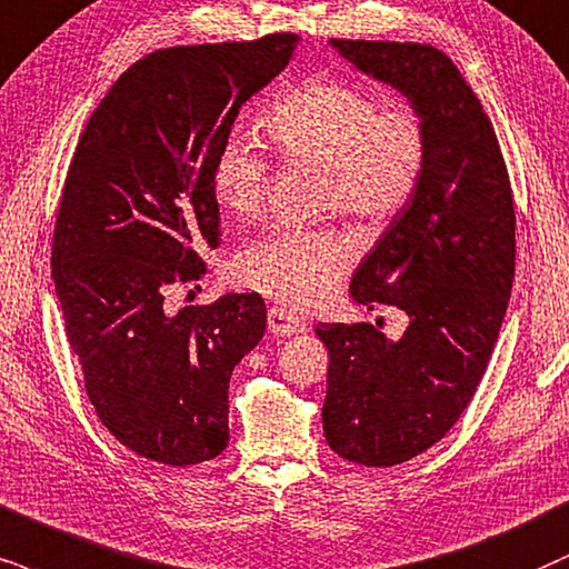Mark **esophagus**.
Here are the masks:
<instances>
[{"instance_id": "obj_1", "label": "esophagus", "mask_w": 569, "mask_h": 569, "mask_svg": "<svg viewBox=\"0 0 569 569\" xmlns=\"http://www.w3.org/2000/svg\"><path fill=\"white\" fill-rule=\"evenodd\" d=\"M268 328L272 336H293L305 333V320L299 315L289 312L286 307H270L268 309Z\"/></svg>"}]
</instances>
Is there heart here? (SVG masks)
<instances>
[{"label":"heart","instance_id":"b5f03b06","mask_svg":"<svg viewBox=\"0 0 569 569\" xmlns=\"http://www.w3.org/2000/svg\"><path fill=\"white\" fill-rule=\"evenodd\" d=\"M278 160L320 168V210L380 228L407 210L428 164V126L415 107H383L349 81H309L262 114ZM270 162L243 136L214 157L212 193L226 212L251 220L262 212ZM349 241L333 228H276L247 243L233 272L251 291L297 309L336 289L349 268Z\"/></svg>","mask_w":569,"mask_h":569}]
</instances>
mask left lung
Here are the masks:
<instances>
[{"mask_svg":"<svg viewBox=\"0 0 569 569\" xmlns=\"http://www.w3.org/2000/svg\"><path fill=\"white\" fill-rule=\"evenodd\" d=\"M365 73L405 91L428 126L420 189L365 257L349 291L409 318L399 341L370 322H318L328 347L322 430L338 457L407 462L476 397L515 278L512 183L491 120L457 64L417 41L333 39Z\"/></svg>","mask_w":569,"mask_h":569,"instance_id":"left-lung-1","label":"left lung"}]
</instances>
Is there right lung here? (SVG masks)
Here are the masks:
<instances>
[{
	"mask_svg": "<svg viewBox=\"0 0 569 569\" xmlns=\"http://www.w3.org/2000/svg\"><path fill=\"white\" fill-rule=\"evenodd\" d=\"M293 33L141 57L91 112L64 176L52 276L99 422L143 459L189 467L228 446V380L268 326L257 293L168 312L218 247L212 164Z\"/></svg>",
	"mask_w": 569,
	"mask_h": 569,
	"instance_id": "right-lung-1",
	"label": "right lung"
}]
</instances>
